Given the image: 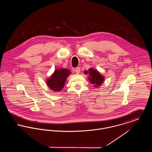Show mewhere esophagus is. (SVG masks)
<instances>
[{
  "instance_id": "1",
  "label": "esophagus",
  "mask_w": 152,
  "mask_h": 152,
  "mask_svg": "<svg viewBox=\"0 0 152 152\" xmlns=\"http://www.w3.org/2000/svg\"><path fill=\"white\" fill-rule=\"evenodd\" d=\"M74 71L77 73V74H79L80 72V67H77L75 68H74Z\"/></svg>"
}]
</instances>
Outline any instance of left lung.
<instances>
[{
	"label": "left lung",
	"instance_id": "8db88e82",
	"mask_svg": "<svg viewBox=\"0 0 152 152\" xmlns=\"http://www.w3.org/2000/svg\"><path fill=\"white\" fill-rule=\"evenodd\" d=\"M84 72L85 74H88V78L89 81L94 85L95 88L101 87L105 81V77L94 68H90Z\"/></svg>",
	"mask_w": 152,
	"mask_h": 152
}]
</instances>
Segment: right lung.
Listing matches in <instances>:
<instances>
[{
    "label": "right lung",
    "instance_id": "obj_1",
    "mask_svg": "<svg viewBox=\"0 0 152 152\" xmlns=\"http://www.w3.org/2000/svg\"><path fill=\"white\" fill-rule=\"evenodd\" d=\"M71 74L69 69L66 68H57L46 79L47 87L53 92H60L64 87L67 77Z\"/></svg>",
    "mask_w": 152,
    "mask_h": 152
}]
</instances>
